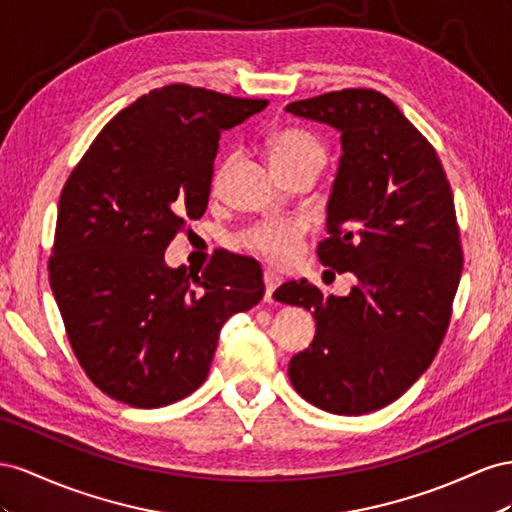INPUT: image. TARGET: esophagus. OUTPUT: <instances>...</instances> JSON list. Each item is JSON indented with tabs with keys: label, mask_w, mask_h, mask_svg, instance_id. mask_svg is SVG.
<instances>
[{
	"label": "esophagus",
	"mask_w": 512,
	"mask_h": 512,
	"mask_svg": "<svg viewBox=\"0 0 512 512\" xmlns=\"http://www.w3.org/2000/svg\"><path fill=\"white\" fill-rule=\"evenodd\" d=\"M283 281L281 276H276L274 272H264V285H266V302H272V294L276 291Z\"/></svg>",
	"instance_id": "obj_1"
}]
</instances>
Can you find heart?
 <instances>
[{
  "label": "heart",
  "mask_w": 512,
  "mask_h": 512,
  "mask_svg": "<svg viewBox=\"0 0 512 512\" xmlns=\"http://www.w3.org/2000/svg\"><path fill=\"white\" fill-rule=\"evenodd\" d=\"M270 158L276 169H287L302 163H324V145L321 141L300 128H285L270 139ZM304 223L298 218H283V221H266L255 225L246 236L251 251L266 257L276 266H287L300 253V240Z\"/></svg>",
  "instance_id": "b5f03b06"
}]
</instances>
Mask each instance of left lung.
<instances>
[{"label":"left lung","mask_w":512,"mask_h":512,"mask_svg":"<svg viewBox=\"0 0 512 512\" xmlns=\"http://www.w3.org/2000/svg\"><path fill=\"white\" fill-rule=\"evenodd\" d=\"M285 111L341 133L317 255L358 279L343 298L306 281L274 291L315 317V339L289 360V379L319 410L369 414L429 369L446 334L463 270L450 184L433 145L375 90L328 92Z\"/></svg>","instance_id":"obj_1"}]
</instances>
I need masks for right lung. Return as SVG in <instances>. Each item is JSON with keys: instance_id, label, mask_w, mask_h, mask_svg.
Here are the masks:
<instances>
[{"instance_id": "1", "label": "right lung", "mask_w": 512, "mask_h": 512, "mask_svg": "<svg viewBox=\"0 0 512 512\" xmlns=\"http://www.w3.org/2000/svg\"><path fill=\"white\" fill-rule=\"evenodd\" d=\"M173 83L100 130L64 186L49 281L85 375L111 399L152 410L206 382L225 321L264 298L251 257L199 272L165 251L208 208L223 130L266 109Z\"/></svg>"}]
</instances>
